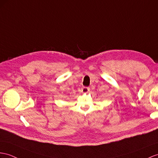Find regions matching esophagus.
Listing matches in <instances>:
<instances>
[{
	"mask_svg": "<svg viewBox=\"0 0 158 158\" xmlns=\"http://www.w3.org/2000/svg\"><path fill=\"white\" fill-rule=\"evenodd\" d=\"M90 91V88L89 87H82V92L83 93H87Z\"/></svg>",
	"mask_w": 158,
	"mask_h": 158,
	"instance_id": "1",
	"label": "esophagus"
}]
</instances>
